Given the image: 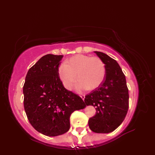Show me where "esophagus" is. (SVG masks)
Masks as SVG:
<instances>
[{
	"mask_svg": "<svg viewBox=\"0 0 155 155\" xmlns=\"http://www.w3.org/2000/svg\"><path fill=\"white\" fill-rule=\"evenodd\" d=\"M80 97L84 101V99H85V95H80Z\"/></svg>",
	"mask_w": 155,
	"mask_h": 155,
	"instance_id": "34e87169",
	"label": "esophagus"
}]
</instances>
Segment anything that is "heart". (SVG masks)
Returning a JSON list of instances; mask_svg holds the SVG:
<instances>
[{"mask_svg": "<svg viewBox=\"0 0 155 155\" xmlns=\"http://www.w3.org/2000/svg\"><path fill=\"white\" fill-rule=\"evenodd\" d=\"M58 72L63 85L67 90H70L77 78L79 80L76 85L77 91H91L98 87L102 82L105 67L99 57L77 54L71 57L65 64H60Z\"/></svg>", "mask_w": 155, "mask_h": 155, "instance_id": "b5f03b06", "label": "heart"}]
</instances>
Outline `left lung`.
Returning a JSON list of instances; mask_svg holds the SVG:
<instances>
[{
	"label": "left lung",
	"mask_w": 155,
	"mask_h": 155,
	"mask_svg": "<svg viewBox=\"0 0 155 155\" xmlns=\"http://www.w3.org/2000/svg\"><path fill=\"white\" fill-rule=\"evenodd\" d=\"M94 53L105 64V76L101 84L85 96L86 105H93L97 111L89 119L88 126L94 133H109L121 124L127 114L128 88L118 63L102 52Z\"/></svg>",
	"instance_id": "8db88e82"
}]
</instances>
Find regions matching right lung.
<instances>
[{
  "instance_id": "obj_1",
  "label": "right lung",
  "mask_w": 155,
  "mask_h": 155,
  "mask_svg": "<svg viewBox=\"0 0 155 155\" xmlns=\"http://www.w3.org/2000/svg\"><path fill=\"white\" fill-rule=\"evenodd\" d=\"M63 57L51 54L41 57L28 70L23 86L24 107L29 123L48 136L67 133L71 113L86 107L82 98L61 82L58 69Z\"/></svg>"
}]
</instances>
